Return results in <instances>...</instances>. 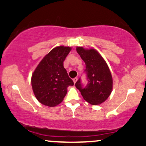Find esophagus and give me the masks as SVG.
<instances>
[{
    "label": "esophagus",
    "instance_id": "1",
    "mask_svg": "<svg viewBox=\"0 0 146 146\" xmlns=\"http://www.w3.org/2000/svg\"><path fill=\"white\" fill-rule=\"evenodd\" d=\"M78 80V78H74L73 79V81H74V83L76 84V82Z\"/></svg>",
    "mask_w": 146,
    "mask_h": 146
}]
</instances>
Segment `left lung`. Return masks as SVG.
<instances>
[{
    "mask_svg": "<svg viewBox=\"0 0 146 146\" xmlns=\"http://www.w3.org/2000/svg\"><path fill=\"white\" fill-rule=\"evenodd\" d=\"M76 51L86 64L88 83L82 88L80 78L76 83V87L87 102L92 105L101 104L110 96L113 88L112 76L108 66L94 48L77 46Z\"/></svg>",
    "mask_w": 146,
    "mask_h": 146,
    "instance_id": "left-lung-1",
    "label": "left lung"
}]
</instances>
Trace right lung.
<instances>
[{
    "label": "right lung",
    "mask_w": 146,
    "mask_h": 146,
    "mask_svg": "<svg viewBox=\"0 0 146 146\" xmlns=\"http://www.w3.org/2000/svg\"><path fill=\"white\" fill-rule=\"evenodd\" d=\"M72 48L59 46L51 50L33 72L31 84L36 98L42 104L54 107L63 101L74 82L64 68V61Z\"/></svg>",
    "instance_id": "right-lung-1"
}]
</instances>
